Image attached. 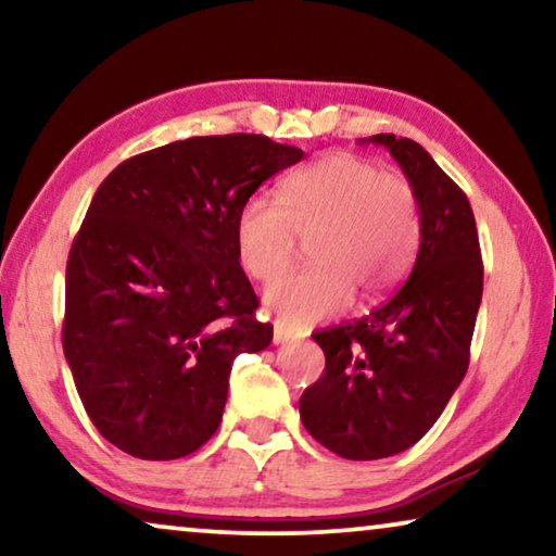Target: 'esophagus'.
Segmentation results:
<instances>
[{"label":"esophagus","mask_w":556,"mask_h":556,"mask_svg":"<svg viewBox=\"0 0 556 556\" xmlns=\"http://www.w3.org/2000/svg\"><path fill=\"white\" fill-rule=\"evenodd\" d=\"M291 339L293 337L283 329V326H280V324L273 326V344H286V341H291Z\"/></svg>","instance_id":"1"}]
</instances>
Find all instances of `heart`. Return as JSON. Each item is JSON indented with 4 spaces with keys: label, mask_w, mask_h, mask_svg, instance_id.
<instances>
[{
    "label": "heart",
    "mask_w": 556,
    "mask_h": 556,
    "mask_svg": "<svg viewBox=\"0 0 556 556\" xmlns=\"http://www.w3.org/2000/svg\"><path fill=\"white\" fill-rule=\"evenodd\" d=\"M242 270L270 280L290 262L294 235H312L306 269L273 280L263 301L303 329L352 301H375L405 278L420 242V210L405 177L356 154H329L283 181L280 204L248 197L235 215Z\"/></svg>",
    "instance_id": "heart-1"
}]
</instances>
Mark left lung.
I'll return each mask as SVG.
<instances>
[{
    "mask_svg": "<svg viewBox=\"0 0 556 556\" xmlns=\"http://www.w3.org/2000/svg\"><path fill=\"white\" fill-rule=\"evenodd\" d=\"M415 189L420 250L390 301L314 333L326 367L301 394L303 428L349 460H379L428 432L468 369L483 263L468 197L417 141L369 136Z\"/></svg>",
    "mask_w": 556,
    "mask_h": 556,
    "instance_id": "1",
    "label": "left lung"
}]
</instances>
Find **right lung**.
<instances>
[{"instance_id": "obj_1", "label": "right lung", "mask_w": 556, "mask_h": 556, "mask_svg": "<svg viewBox=\"0 0 556 556\" xmlns=\"http://www.w3.org/2000/svg\"><path fill=\"white\" fill-rule=\"evenodd\" d=\"M301 159L268 136H192L126 159L98 187L67 257L63 352L118 451L174 460L215 435L235 356L273 341L235 215Z\"/></svg>"}]
</instances>
